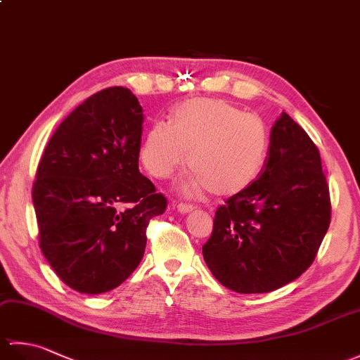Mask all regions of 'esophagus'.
Returning <instances> with one entry per match:
<instances>
[{
	"instance_id": "esophagus-1",
	"label": "esophagus",
	"mask_w": 360,
	"mask_h": 360,
	"mask_svg": "<svg viewBox=\"0 0 360 360\" xmlns=\"http://www.w3.org/2000/svg\"><path fill=\"white\" fill-rule=\"evenodd\" d=\"M196 207L195 205H192V204H184V202H179L178 205H176V210H178L179 213H188V212H192V210H195Z\"/></svg>"
}]
</instances>
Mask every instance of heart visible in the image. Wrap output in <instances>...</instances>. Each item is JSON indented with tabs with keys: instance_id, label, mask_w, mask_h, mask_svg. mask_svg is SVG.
<instances>
[{
	"instance_id": "heart-1",
	"label": "heart",
	"mask_w": 360,
	"mask_h": 360,
	"mask_svg": "<svg viewBox=\"0 0 360 360\" xmlns=\"http://www.w3.org/2000/svg\"><path fill=\"white\" fill-rule=\"evenodd\" d=\"M271 137L264 122L221 98H193L173 111V125L156 122L142 143L141 156L156 178H168L186 162L192 174L182 190L233 196L262 174Z\"/></svg>"
}]
</instances>
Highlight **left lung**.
Segmentation results:
<instances>
[{"label":"left lung","mask_w":360,"mask_h":360,"mask_svg":"<svg viewBox=\"0 0 360 360\" xmlns=\"http://www.w3.org/2000/svg\"><path fill=\"white\" fill-rule=\"evenodd\" d=\"M330 221L319 148L281 112L262 174L219 205L202 255L223 286L240 294L271 292L312 264Z\"/></svg>","instance_id":"left-lung-1"}]
</instances>
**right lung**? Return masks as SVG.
Here are the masks:
<instances>
[{
    "label": "right lung",
    "instance_id": "1",
    "mask_svg": "<svg viewBox=\"0 0 360 360\" xmlns=\"http://www.w3.org/2000/svg\"><path fill=\"white\" fill-rule=\"evenodd\" d=\"M143 112L124 86L79 105L52 134L32 201L44 258L82 294L122 285L139 266L147 226L167 198L139 172Z\"/></svg>",
    "mask_w": 360,
    "mask_h": 360
}]
</instances>
